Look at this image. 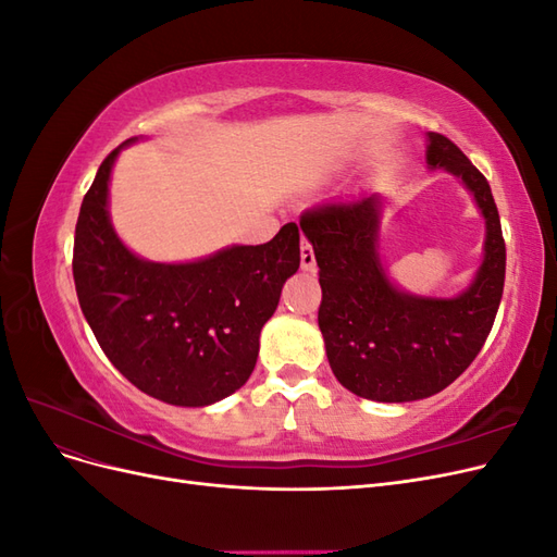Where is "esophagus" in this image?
Wrapping results in <instances>:
<instances>
[{
  "instance_id": "esophagus-1",
  "label": "esophagus",
  "mask_w": 557,
  "mask_h": 557,
  "mask_svg": "<svg viewBox=\"0 0 557 557\" xmlns=\"http://www.w3.org/2000/svg\"><path fill=\"white\" fill-rule=\"evenodd\" d=\"M299 262H301V269H305V272H313V269H315L313 248L305 239H301V248H299Z\"/></svg>"
}]
</instances>
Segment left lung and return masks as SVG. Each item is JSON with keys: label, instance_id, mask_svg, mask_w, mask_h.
<instances>
[{"label": "left lung", "instance_id": "8db88e82", "mask_svg": "<svg viewBox=\"0 0 557 557\" xmlns=\"http://www.w3.org/2000/svg\"><path fill=\"white\" fill-rule=\"evenodd\" d=\"M425 137L428 170L458 178L485 221L483 260L462 293L413 295L391 281L379 252V193L327 201L299 221L320 269L318 327L332 372L346 391L374 401L442 393L479 356L504 290L507 248L491 185L444 134Z\"/></svg>", "mask_w": 557, "mask_h": 557}]
</instances>
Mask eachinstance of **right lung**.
<instances>
[{"label":"right lung","mask_w":557,"mask_h":557,"mask_svg":"<svg viewBox=\"0 0 557 557\" xmlns=\"http://www.w3.org/2000/svg\"><path fill=\"white\" fill-rule=\"evenodd\" d=\"M127 139L99 164L83 197L74 283L107 358L141 393L174 407H209L248 381L260 332L299 269V230L260 246H227L193 262H150L117 237L109 183Z\"/></svg>","instance_id":"right-lung-1"}]
</instances>
